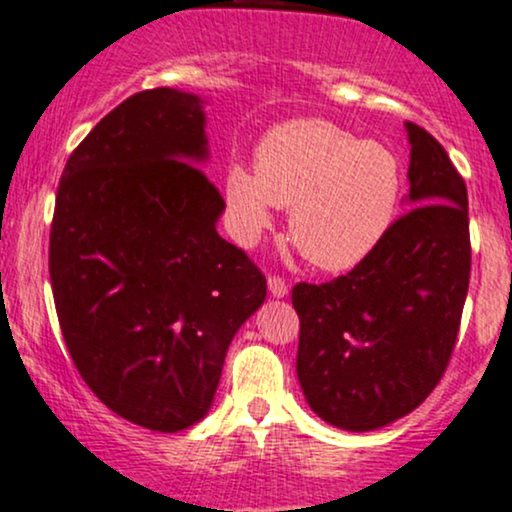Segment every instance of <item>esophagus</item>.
<instances>
[{
	"label": "esophagus",
	"mask_w": 512,
	"mask_h": 512,
	"mask_svg": "<svg viewBox=\"0 0 512 512\" xmlns=\"http://www.w3.org/2000/svg\"><path fill=\"white\" fill-rule=\"evenodd\" d=\"M268 290L273 297H285L287 295V283L280 275H268Z\"/></svg>",
	"instance_id": "34e87169"
}]
</instances>
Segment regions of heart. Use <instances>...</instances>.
I'll return each instance as SVG.
<instances>
[{"label":"heart","mask_w":512,"mask_h":512,"mask_svg":"<svg viewBox=\"0 0 512 512\" xmlns=\"http://www.w3.org/2000/svg\"><path fill=\"white\" fill-rule=\"evenodd\" d=\"M256 171L232 164L225 174L229 225L256 244L273 208H290V239L307 261L346 271L380 244L401 195L399 157L382 142L321 118L275 125L261 137Z\"/></svg>","instance_id":"b5f03b06"}]
</instances>
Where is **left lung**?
Here are the masks:
<instances>
[{"label": "left lung", "mask_w": 512, "mask_h": 512, "mask_svg": "<svg viewBox=\"0 0 512 512\" xmlns=\"http://www.w3.org/2000/svg\"><path fill=\"white\" fill-rule=\"evenodd\" d=\"M406 128L411 208L353 271L292 287L307 404L355 433L406 416L438 387L469 290L467 183L428 130Z\"/></svg>", "instance_id": "obj_1"}]
</instances>
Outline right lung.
<instances>
[{
	"label": "right lung",
	"instance_id": "1",
	"mask_svg": "<svg viewBox=\"0 0 512 512\" xmlns=\"http://www.w3.org/2000/svg\"><path fill=\"white\" fill-rule=\"evenodd\" d=\"M200 99L147 89L79 142L57 186L50 285L72 363L113 413L176 433L205 416L266 275L217 234L225 198Z\"/></svg>",
	"mask_w": 512,
	"mask_h": 512
}]
</instances>
